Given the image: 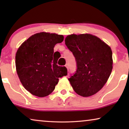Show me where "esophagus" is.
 Segmentation results:
<instances>
[{
  "mask_svg": "<svg viewBox=\"0 0 129 129\" xmlns=\"http://www.w3.org/2000/svg\"><path fill=\"white\" fill-rule=\"evenodd\" d=\"M65 67H66V68H67V69L68 70V69H69V65H68V64H66V65H65Z\"/></svg>",
  "mask_w": 129,
  "mask_h": 129,
  "instance_id": "34e87169",
  "label": "esophagus"
}]
</instances>
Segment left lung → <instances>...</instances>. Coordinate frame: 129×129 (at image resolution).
<instances>
[{
    "label": "left lung",
    "mask_w": 129,
    "mask_h": 129,
    "mask_svg": "<svg viewBox=\"0 0 129 129\" xmlns=\"http://www.w3.org/2000/svg\"><path fill=\"white\" fill-rule=\"evenodd\" d=\"M65 44L77 63L75 75L68 79L74 90L83 97L96 94L107 82L113 69L110 47L94 35H68Z\"/></svg>",
    "instance_id": "left-lung-1"
}]
</instances>
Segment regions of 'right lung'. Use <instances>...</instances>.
Here are the masks:
<instances>
[{"instance_id":"1","label":"right lung","mask_w":129,"mask_h":129,"mask_svg":"<svg viewBox=\"0 0 129 129\" xmlns=\"http://www.w3.org/2000/svg\"><path fill=\"white\" fill-rule=\"evenodd\" d=\"M64 36L40 32L25 40L15 57L16 72L23 87L34 96L43 98L54 90L59 77L68 75L66 67L57 64L54 47Z\"/></svg>"}]
</instances>
